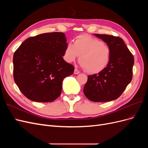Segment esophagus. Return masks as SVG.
Returning a JSON list of instances; mask_svg holds the SVG:
<instances>
[{
    "label": "esophagus",
    "instance_id": "obj_1",
    "mask_svg": "<svg viewBox=\"0 0 148 148\" xmlns=\"http://www.w3.org/2000/svg\"><path fill=\"white\" fill-rule=\"evenodd\" d=\"M79 73H80V72H79V70H78L77 69H75V70H74V74L77 75V74H79Z\"/></svg>",
    "mask_w": 148,
    "mask_h": 148
}]
</instances>
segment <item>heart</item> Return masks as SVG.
I'll return each mask as SVG.
<instances>
[{"label": "heart", "instance_id": "b5f03b06", "mask_svg": "<svg viewBox=\"0 0 148 148\" xmlns=\"http://www.w3.org/2000/svg\"><path fill=\"white\" fill-rule=\"evenodd\" d=\"M79 57V64L89 73H100L108 65L111 49L108 44L89 35H79L74 40V44H66L64 59L68 62H75Z\"/></svg>", "mask_w": 148, "mask_h": 148}]
</instances>
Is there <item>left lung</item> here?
Returning <instances> with one entry per match:
<instances>
[{
  "label": "left lung",
  "instance_id": "1",
  "mask_svg": "<svg viewBox=\"0 0 148 148\" xmlns=\"http://www.w3.org/2000/svg\"><path fill=\"white\" fill-rule=\"evenodd\" d=\"M94 35L108 44L111 49V56L108 65L104 70L88 76L83 89L84 94L93 102L117 99L132 79L133 56L122 38L107 34Z\"/></svg>",
  "mask_w": 148,
  "mask_h": 148
}]
</instances>
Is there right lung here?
Returning a JSON list of instances; mask_svg holds the SVG:
<instances>
[{
	"label": "right lung",
	"instance_id": "add662e5",
	"mask_svg": "<svg viewBox=\"0 0 148 148\" xmlns=\"http://www.w3.org/2000/svg\"><path fill=\"white\" fill-rule=\"evenodd\" d=\"M66 44L64 33L53 32L29 38L16 49L13 78L28 99L50 102L60 95L64 79L75 70L62 57Z\"/></svg>",
	"mask_w": 148,
	"mask_h": 148
}]
</instances>
